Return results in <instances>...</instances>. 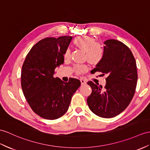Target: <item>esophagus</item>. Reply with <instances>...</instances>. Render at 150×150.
Masks as SVG:
<instances>
[{"instance_id":"obj_1","label":"esophagus","mask_w":150,"mask_h":150,"mask_svg":"<svg viewBox=\"0 0 150 150\" xmlns=\"http://www.w3.org/2000/svg\"><path fill=\"white\" fill-rule=\"evenodd\" d=\"M80 81H81V83L82 84V85H84V84H86V80H85V79H83V78L80 79Z\"/></svg>"}]
</instances>
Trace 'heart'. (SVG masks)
I'll use <instances>...</instances> for the list:
<instances>
[{
  "label": "heart",
  "mask_w": 150,
  "mask_h": 150,
  "mask_svg": "<svg viewBox=\"0 0 150 150\" xmlns=\"http://www.w3.org/2000/svg\"><path fill=\"white\" fill-rule=\"evenodd\" d=\"M74 44L85 53V57L88 62L92 65H97L103 60L104 54L103 47L97 43L95 39L86 35H80L74 39ZM71 51L67 48L64 53V58L70 57ZM76 72L81 74L88 70V66L85 64L76 65L74 67Z\"/></svg>",
  "instance_id": "1"
}]
</instances>
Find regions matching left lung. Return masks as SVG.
Here are the masks:
<instances>
[{"label":"left lung","instance_id":"8db88e82","mask_svg":"<svg viewBox=\"0 0 150 150\" xmlns=\"http://www.w3.org/2000/svg\"><path fill=\"white\" fill-rule=\"evenodd\" d=\"M103 60L91 71L106 75L104 87L92 81L87 83L92 92L87 103L94 114L102 118L117 116L127 108L134 96L137 81L136 60L125 44L115 39L104 42Z\"/></svg>","mask_w":150,"mask_h":150}]
</instances>
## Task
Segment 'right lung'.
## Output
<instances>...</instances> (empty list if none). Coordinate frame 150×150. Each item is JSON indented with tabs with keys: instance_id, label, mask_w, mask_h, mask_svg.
<instances>
[{
	"instance_id": "right-lung-1",
	"label": "right lung",
	"mask_w": 150,
	"mask_h": 150,
	"mask_svg": "<svg viewBox=\"0 0 150 150\" xmlns=\"http://www.w3.org/2000/svg\"><path fill=\"white\" fill-rule=\"evenodd\" d=\"M72 36L46 38L33 46L21 73V88L31 109L41 117L55 120L68 110L71 98L81 85L79 79L64 82L53 77L54 69L64 62V53Z\"/></svg>"
}]
</instances>
